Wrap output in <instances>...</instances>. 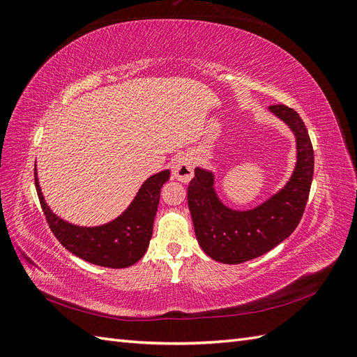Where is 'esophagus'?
Listing matches in <instances>:
<instances>
[{"label": "esophagus", "mask_w": 357, "mask_h": 357, "mask_svg": "<svg viewBox=\"0 0 357 357\" xmlns=\"http://www.w3.org/2000/svg\"><path fill=\"white\" fill-rule=\"evenodd\" d=\"M172 176L181 183H189L193 177V160L189 155L177 156L172 162Z\"/></svg>", "instance_id": "obj_1"}]
</instances>
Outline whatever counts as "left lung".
<instances>
[{
    "instance_id": "1",
    "label": "left lung",
    "mask_w": 357,
    "mask_h": 357,
    "mask_svg": "<svg viewBox=\"0 0 357 357\" xmlns=\"http://www.w3.org/2000/svg\"><path fill=\"white\" fill-rule=\"evenodd\" d=\"M269 112L291 129L296 138V167L286 186L253 210L238 211L220 202L211 171L197 168L189 183L188 204L202 250L222 264H243L278 245L296 229L310 195L314 150L299 114L284 104Z\"/></svg>"
}]
</instances>
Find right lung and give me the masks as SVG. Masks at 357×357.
Listing matches in <instances>:
<instances>
[{
	"mask_svg": "<svg viewBox=\"0 0 357 357\" xmlns=\"http://www.w3.org/2000/svg\"><path fill=\"white\" fill-rule=\"evenodd\" d=\"M37 195L49 228L68 252L86 262L105 268H128L142 259L153 232L160 189L169 178V171L149 177L139 188L131 205L110 223L83 228L59 219L43 197L37 169L34 172Z\"/></svg>",
	"mask_w": 357,
	"mask_h": 357,
	"instance_id": "1",
	"label": "right lung"
}]
</instances>
